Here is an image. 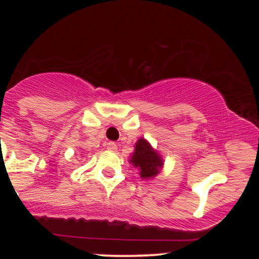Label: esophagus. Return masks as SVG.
<instances>
[{"instance_id":"1","label":"esophagus","mask_w":259,"mask_h":259,"mask_svg":"<svg viewBox=\"0 0 259 259\" xmlns=\"http://www.w3.org/2000/svg\"><path fill=\"white\" fill-rule=\"evenodd\" d=\"M107 148H108L109 151H117V144H115V142H113V141H109L108 144H107Z\"/></svg>"}]
</instances>
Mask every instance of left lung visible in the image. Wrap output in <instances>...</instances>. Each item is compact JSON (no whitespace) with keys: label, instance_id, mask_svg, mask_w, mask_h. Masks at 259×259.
Here are the masks:
<instances>
[{"label":"left lung","instance_id":"obj_1","mask_svg":"<svg viewBox=\"0 0 259 259\" xmlns=\"http://www.w3.org/2000/svg\"><path fill=\"white\" fill-rule=\"evenodd\" d=\"M130 163L139 169L141 179H151L156 177L163 167L162 157L156 150H153L148 141L142 138L135 144V151L130 158Z\"/></svg>","mask_w":259,"mask_h":259}]
</instances>
